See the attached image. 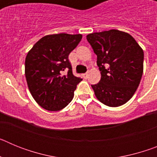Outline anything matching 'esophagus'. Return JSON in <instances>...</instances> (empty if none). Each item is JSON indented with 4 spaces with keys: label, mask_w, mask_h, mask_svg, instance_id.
I'll return each mask as SVG.
<instances>
[{
    "label": "esophagus",
    "mask_w": 157,
    "mask_h": 157,
    "mask_svg": "<svg viewBox=\"0 0 157 157\" xmlns=\"http://www.w3.org/2000/svg\"><path fill=\"white\" fill-rule=\"evenodd\" d=\"M82 75H83V77L85 78H86L88 77V75H89V72H86V73H85V74H83Z\"/></svg>",
    "instance_id": "34e87169"
}]
</instances>
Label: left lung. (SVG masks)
<instances>
[{"mask_svg":"<svg viewBox=\"0 0 157 157\" xmlns=\"http://www.w3.org/2000/svg\"><path fill=\"white\" fill-rule=\"evenodd\" d=\"M97 55L101 78L91 85L96 98L109 107H119L132 98L143 73L144 52L132 36L110 30L86 36Z\"/></svg>","mask_w":157,"mask_h":157,"instance_id":"obj_1","label":"left lung"}]
</instances>
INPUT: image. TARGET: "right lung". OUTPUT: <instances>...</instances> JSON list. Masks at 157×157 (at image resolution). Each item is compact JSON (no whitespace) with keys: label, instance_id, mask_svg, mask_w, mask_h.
Segmentation results:
<instances>
[{"label":"right lung","instance_id":"add662e5","mask_svg":"<svg viewBox=\"0 0 157 157\" xmlns=\"http://www.w3.org/2000/svg\"><path fill=\"white\" fill-rule=\"evenodd\" d=\"M82 34H58L41 37L25 59L29 90L41 108L59 111L70 103L82 78L72 73L68 56L81 41ZM68 70V74L63 71Z\"/></svg>","mask_w":157,"mask_h":157}]
</instances>
